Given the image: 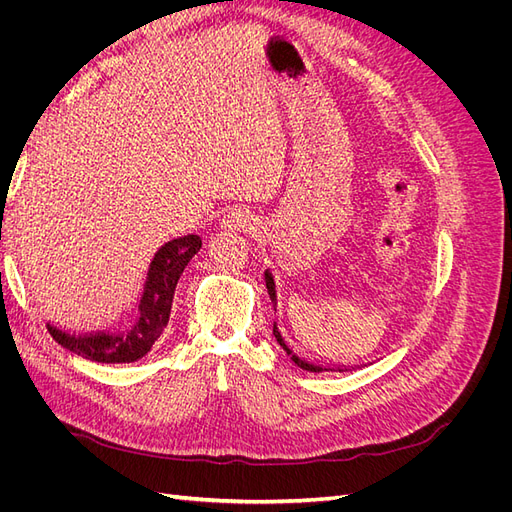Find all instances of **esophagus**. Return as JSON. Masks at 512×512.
<instances>
[{
	"mask_svg": "<svg viewBox=\"0 0 512 512\" xmlns=\"http://www.w3.org/2000/svg\"><path fill=\"white\" fill-rule=\"evenodd\" d=\"M250 224H252L250 215H247L243 209H237V207L228 209L224 213V218H222V226L228 228V230H245Z\"/></svg>",
	"mask_w": 512,
	"mask_h": 512,
	"instance_id": "34e87169",
	"label": "esophagus"
}]
</instances>
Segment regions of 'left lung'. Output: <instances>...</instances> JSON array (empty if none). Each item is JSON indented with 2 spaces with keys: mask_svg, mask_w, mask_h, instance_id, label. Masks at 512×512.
Listing matches in <instances>:
<instances>
[{
  "mask_svg": "<svg viewBox=\"0 0 512 512\" xmlns=\"http://www.w3.org/2000/svg\"><path fill=\"white\" fill-rule=\"evenodd\" d=\"M265 282H267V290H269V297H271V301H273V305L277 303V297H275V282H273V275H271V271L267 269L265 271ZM273 335H275V339H277V344H280L282 348H284V352L290 356V361L297 365V367H301V369H305V371H329V367L327 365H320V363H316V361H312V359H307V356H303V354H297V350H292V346L286 342V337L282 335V331H280V327H277V322H273ZM333 371V369H331ZM342 371V369H339Z\"/></svg>",
  "mask_w": 512,
  "mask_h": 512,
  "instance_id": "8db88e82",
  "label": "left lung"
}]
</instances>
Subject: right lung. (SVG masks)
<instances>
[{
	"label": "right lung",
	"instance_id": "1",
	"mask_svg": "<svg viewBox=\"0 0 512 512\" xmlns=\"http://www.w3.org/2000/svg\"><path fill=\"white\" fill-rule=\"evenodd\" d=\"M200 245L203 241L198 235L166 241L153 254L136 301L128 312H119L115 320L94 327L89 324L83 329V322L79 327V322L74 324L64 314V318L46 322V329L61 348L89 361L134 363L143 359L166 329L179 277Z\"/></svg>",
	"mask_w": 512,
	"mask_h": 512
}]
</instances>
